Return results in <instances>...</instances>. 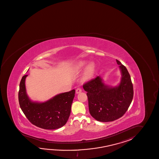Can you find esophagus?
<instances>
[{"label":"esophagus","instance_id":"34e87169","mask_svg":"<svg viewBox=\"0 0 159 159\" xmlns=\"http://www.w3.org/2000/svg\"><path fill=\"white\" fill-rule=\"evenodd\" d=\"M81 92V89H80V88H78L77 89H76V93H80Z\"/></svg>","mask_w":159,"mask_h":159}]
</instances>
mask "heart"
<instances>
[{
    "label": "heart",
    "mask_w": 159,
    "mask_h": 159,
    "mask_svg": "<svg viewBox=\"0 0 159 159\" xmlns=\"http://www.w3.org/2000/svg\"><path fill=\"white\" fill-rule=\"evenodd\" d=\"M88 61L85 60H81L76 62L74 66V70L76 72H79L87 65ZM96 71V66L93 62L89 63L86 66L84 72L82 76V80L83 81H89L93 78Z\"/></svg>",
    "instance_id": "obj_1"
}]
</instances>
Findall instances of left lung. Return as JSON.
I'll use <instances>...</instances> for the list:
<instances>
[{
    "label": "left lung",
    "instance_id": "left-lung-1",
    "mask_svg": "<svg viewBox=\"0 0 159 159\" xmlns=\"http://www.w3.org/2000/svg\"><path fill=\"white\" fill-rule=\"evenodd\" d=\"M121 72L120 83L116 87L105 84L100 76L83 85L87 92L91 116L96 120L107 122L123 116L132 103L133 87L126 68L116 60Z\"/></svg>",
    "mask_w": 159,
    "mask_h": 159
}]
</instances>
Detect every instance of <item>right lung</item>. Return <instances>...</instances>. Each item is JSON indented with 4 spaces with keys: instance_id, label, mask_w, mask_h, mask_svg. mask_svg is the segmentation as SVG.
I'll return each mask as SVG.
<instances>
[{
    "instance_id": "1",
    "label": "right lung",
    "mask_w": 159,
    "mask_h": 159,
    "mask_svg": "<svg viewBox=\"0 0 159 159\" xmlns=\"http://www.w3.org/2000/svg\"><path fill=\"white\" fill-rule=\"evenodd\" d=\"M20 82L18 99L20 107L31 122L44 129H57L66 125L70 117L75 90L58 94L45 102H33L27 96L25 79Z\"/></svg>"
}]
</instances>
